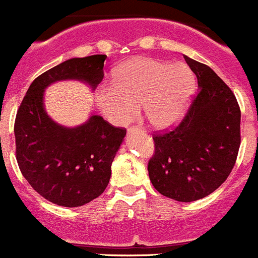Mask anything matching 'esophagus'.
Wrapping results in <instances>:
<instances>
[{
    "label": "esophagus",
    "instance_id": "1",
    "mask_svg": "<svg viewBox=\"0 0 258 258\" xmlns=\"http://www.w3.org/2000/svg\"><path fill=\"white\" fill-rule=\"evenodd\" d=\"M137 130H139L140 132V130H143V129L140 128V126H130L129 128V132H137Z\"/></svg>",
    "mask_w": 258,
    "mask_h": 258
}]
</instances>
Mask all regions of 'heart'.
<instances>
[{
    "label": "heart",
    "instance_id": "b5f03b06",
    "mask_svg": "<svg viewBox=\"0 0 258 258\" xmlns=\"http://www.w3.org/2000/svg\"><path fill=\"white\" fill-rule=\"evenodd\" d=\"M196 78L185 63L140 57L114 73L96 90L98 108L114 125H125L142 106L145 120L158 129L180 120L195 93Z\"/></svg>",
    "mask_w": 258,
    "mask_h": 258
}]
</instances>
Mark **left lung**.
Returning <instances> with one entry per match:
<instances>
[{"label": "left lung", "instance_id": "left-lung-1", "mask_svg": "<svg viewBox=\"0 0 258 258\" xmlns=\"http://www.w3.org/2000/svg\"><path fill=\"white\" fill-rule=\"evenodd\" d=\"M198 81V93L183 120L153 135L148 163L152 184L178 202L213 193L229 175L241 144V110L233 91L210 68L184 56Z\"/></svg>", "mask_w": 258, "mask_h": 258}]
</instances>
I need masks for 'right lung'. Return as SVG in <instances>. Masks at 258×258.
I'll use <instances>...</instances> for the list:
<instances>
[{
	"mask_svg": "<svg viewBox=\"0 0 258 258\" xmlns=\"http://www.w3.org/2000/svg\"><path fill=\"white\" fill-rule=\"evenodd\" d=\"M106 55L75 57L45 71L30 85L15 120L16 159L25 179L45 200L80 207L105 190L111 163L126 130L99 115L76 128L55 123L43 108V91L60 80H80L93 89L104 78Z\"/></svg>",
	"mask_w": 258,
	"mask_h": 258,
	"instance_id": "obj_1",
	"label": "right lung"
}]
</instances>
